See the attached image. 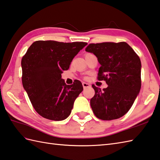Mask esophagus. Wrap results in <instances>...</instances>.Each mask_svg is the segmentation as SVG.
I'll return each mask as SVG.
<instances>
[{"mask_svg": "<svg viewBox=\"0 0 160 160\" xmlns=\"http://www.w3.org/2000/svg\"><path fill=\"white\" fill-rule=\"evenodd\" d=\"M82 86H83L84 88H86L87 87H90L91 85L89 84L88 83H87V82H82Z\"/></svg>", "mask_w": 160, "mask_h": 160, "instance_id": "34e87169", "label": "esophagus"}]
</instances>
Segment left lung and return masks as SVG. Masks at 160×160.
I'll return each mask as SVG.
<instances>
[{"label":"left lung","instance_id":"obj_1","mask_svg":"<svg viewBox=\"0 0 160 160\" xmlns=\"http://www.w3.org/2000/svg\"><path fill=\"white\" fill-rule=\"evenodd\" d=\"M93 53L101 65L98 80L108 85L101 88L92 85L94 97L90 103L99 119L121 118L131 108L141 88V62L139 57L126 42L90 43L85 49Z\"/></svg>","mask_w":160,"mask_h":160}]
</instances>
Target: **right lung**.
Listing matches in <instances>:
<instances>
[{"mask_svg": "<svg viewBox=\"0 0 160 160\" xmlns=\"http://www.w3.org/2000/svg\"><path fill=\"white\" fill-rule=\"evenodd\" d=\"M86 42L36 41L22 58V81L32 105L47 119L62 121L71 114L75 99L83 90L79 80L67 85L61 73Z\"/></svg>", "mask_w": 160, "mask_h": 160, "instance_id": "obj_1", "label": "right lung"}]
</instances>
